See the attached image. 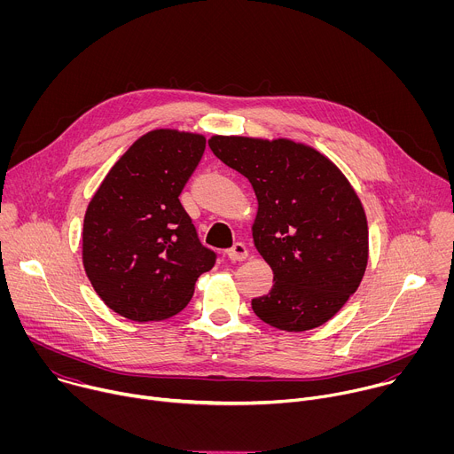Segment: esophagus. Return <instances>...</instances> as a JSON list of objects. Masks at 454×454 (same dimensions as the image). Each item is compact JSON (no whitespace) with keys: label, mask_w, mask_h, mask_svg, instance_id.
<instances>
[{"label":"esophagus","mask_w":454,"mask_h":454,"mask_svg":"<svg viewBox=\"0 0 454 454\" xmlns=\"http://www.w3.org/2000/svg\"><path fill=\"white\" fill-rule=\"evenodd\" d=\"M226 256L233 262H240L247 256V247L242 242H235L230 249H226Z\"/></svg>","instance_id":"34e87169"}]
</instances>
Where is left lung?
<instances>
[{"label":"left lung","instance_id":"obj_1","mask_svg":"<svg viewBox=\"0 0 454 454\" xmlns=\"http://www.w3.org/2000/svg\"><path fill=\"white\" fill-rule=\"evenodd\" d=\"M208 145L249 179L258 201L253 240L275 284L251 300L254 314L287 333L323 325L366 270L368 224L357 193L329 158L303 144L212 137Z\"/></svg>","mask_w":454,"mask_h":454}]
</instances>
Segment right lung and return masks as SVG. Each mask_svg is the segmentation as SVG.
Wrapping results in <instances>:
<instances>
[{"label": "right lung", "instance_id": "add662e5", "mask_svg": "<svg viewBox=\"0 0 454 454\" xmlns=\"http://www.w3.org/2000/svg\"><path fill=\"white\" fill-rule=\"evenodd\" d=\"M201 135L156 129L113 165L88 205L82 262L102 301L133 321L183 310L217 254L201 244L179 193L200 165Z\"/></svg>", "mask_w": 454, "mask_h": 454}]
</instances>
